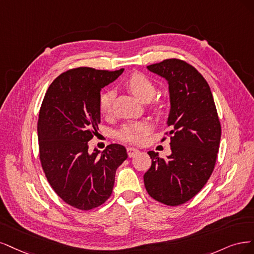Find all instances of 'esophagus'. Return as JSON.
Returning a JSON list of instances; mask_svg holds the SVG:
<instances>
[{"label":"esophagus","mask_w":254,"mask_h":254,"mask_svg":"<svg viewBox=\"0 0 254 254\" xmlns=\"http://www.w3.org/2000/svg\"><path fill=\"white\" fill-rule=\"evenodd\" d=\"M127 155H128V157H135L137 154H139L140 152H139L137 149H135V148H127Z\"/></svg>","instance_id":"34e87169"}]
</instances>
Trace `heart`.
Here are the masks:
<instances>
[{
	"label": "heart",
	"instance_id": "obj_1",
	"mask_svg": "<svg viewBox=\"0 0 254 254\" xmlns=\"http://www.w3.org/2000/svg\"><path fill=\"white\" fill-rule=\"evenodd\" d=\"M128 91L132 93L139 101L149 102L156 94L152 81L140 72H134L130 75L125 82ZM114 99V93L108 91L101 95L99 101L100 113L103 116L110 115L112 111V103ZM157 109H160V103H157ZM150 130V125L146 121H138L127 124L119 130V138L121 140L130 143H141L144 140V137Z\"/></svg>",
	"mask_w": 254,
	"mask_h": 254
}]
</instances>
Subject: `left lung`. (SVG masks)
I'll return each instance as SVG.
<instances>
[{
  "label": "left lung",
  "mask_w": 254,
  "mask_h": 254,
  "mask_svg": "<svg viewBox=\"0 0 254 254\" xmlns=\"http://www.w3.org/2000/svg\"><path fill=\"white\" fill-rule=\"evenodd\" d=\"M169 85L171 155L149 152L151 168L143 176L151 197L178 206L197 194L213 172L220 141V124L210 86L185 61L167 59L146 66Z\"/></svg>",
  "instance_id": "1"
}]
</instances>
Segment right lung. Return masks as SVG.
Wrapping results in <instances>:
<instances>
[{
	"instance_id": "right-lung-1",
	"label": "right lung",
	"mask_w": 254,
	"mask_h": 254,
	"mask_svg": "<svg viewBox=\"0 0 254 254\" xmlns=\"http://www.w3.org/2000/svg\"><path fill=\"white\" fill-rule=\"evenodd\" d=\"M115 71L78 67L54 80L38 119L40 160L54 191L69 206L91 210L113 191L117 168L127 158L124 145L112 143L88 151L100 124V92L114 82Z\"/></svg>"
}]
</instances>
